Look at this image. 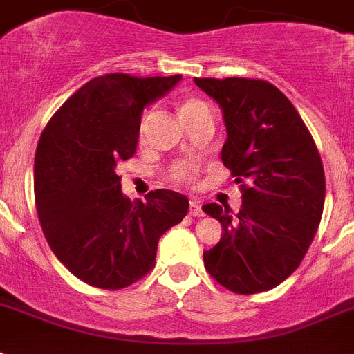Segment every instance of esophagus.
Wrapping results in <instances>:
<instances>
[{"instance_id":"34e87169","label":"esophagus","mask_w":354,"mask_h":354,"mask_svg":"<svg viewBox=\"0 0 354 354\" xmlns=\"http://www.w3.org/2000/svg\"><path fill=\"white\" fill-rule=\"evenodd\" d=\"M189 214L191 216H203L202 203L196 202V200H191V203H189Z\"/></svg>"}]
</instances>
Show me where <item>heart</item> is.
<instances>
[{"label": "heart", "mask_w": 354, "mask_h": 354, "mask_svg": "<svg viewBox=\"0 0 354 354\" xmlns=\"http://www.w3.org/2000/svg\"><path fill=\"white\" fill-rule=\"evenodd\" d=\"M205 107V103L196 100V97H185V100L180 103V116H182V120H185V118L196 114L198 111H202V109ZM143 129H145V123L142 125V132ZM194 174H196V167H194L192 163L180 162L174 163V165L169 169V180L174 183H191L192 180H194Z\"/></svg>", "instance_id": "obj_1"}]
</instances>
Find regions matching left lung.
Returning a JSON list of instances; mask_svg holds the SVG:
<instances>
[{
	"label": "left lung",
	"mask_w": 354,
	"mask_h": 354,
	"mask_svg": "<svg viewBox=\"0 0 354 354\" xmlns=\"http://www.w3.org/2000/svg\"><path fill=\"white\" fill-rule=\"evenodd\" d=\"M223 112L222 162L242 183V209L207 203L223 236L203 252L220 286L254 295L297 271L320 223L326 176L311 132L272 83L249 77H194Z\"/></svg>",
	"instance_id": "left-lung-1"
}]
</instances>
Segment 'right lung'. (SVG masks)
<instances>
[{
  "label": "right lung",
  "mask_w": 354,
  "mask_h": 354,
  "mask_svg": "<svg viewBox=\"0 0 354 354\" xmlns=\"http://www.w3.org/2000/svg\"><path fill=\"white\" fill-rule=\"evenodd\" d=\"M180 74H105L77 88L41 132L34 196L56 258L88 286L116 291L156 263L158 240L185 218L189 200L156 189L131 202L116 174L136 152L143 107L167 94Z\"/></svg>",
  "instance_id": "add662e5"
}]
</instances>
